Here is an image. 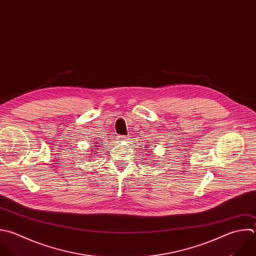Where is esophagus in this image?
Masks as SVG:
<instances>
[{"mask_svg":"<svg viewBox=\"0 0 256 256\" xmlns=\"http://www.w3.org/2000/svg\"><path fill=\"white\" fill-rule=\"evenodd\" d=\"M118 140L119 141H126L127 137L126 136H118Z\"/></svg>","mask_w":256,"mask_h":256,"instance_id":"esophagus-1","label":"esophagus"}]
</instances>
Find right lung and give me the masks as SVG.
Returning <instances> with one entry per match:
<instances>
[{
  "label": "right lung",
  "mask_w": 256,
  "mask_h": 256,
  "mask_svg": "<svg viewBox=\"0 0 256 256\" xmlns=\"http://www.w3.org/2000/svg\"><path fill=\"white\" fill-rule=\"evenodd\" d=\"M96 144H97V143H96ZM98 146H99V145H94L93 147H98ZM96 149H98V148H96ZM94 153H95V151H94ZM93 156H94V155H93Z\"/></svg>",
  "instance_id": "add662e5"
}]
</instances>
